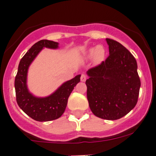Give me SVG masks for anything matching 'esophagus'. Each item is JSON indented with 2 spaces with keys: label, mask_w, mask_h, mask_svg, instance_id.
I'll return each mask as SVG.
<instances>
[{
  "label": "esophagus",
  "mask_w": 156,
  "mask_h": 156,
  "mask_svg": "<svg viewBox=\"0 0 156 156\" xmlns=\"http://www.w3.org/2000/svg\"><path fill=\"white\" fill-rule=\"evenodd\" d=\"M86 79H87V76H86L85 75H84V74H82L81 76V81H85Z\"/></svg>",
  "instance_id": "obj_1"
}]
</instances>
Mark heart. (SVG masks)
Listing matches in <instances>:
<instances>
[{
  "label": "heart",
  "instance_id": "1",
  "mask_svg": "<svg viewBox=\"0 0 156 156\" xmlns=\"http://www.w3.org/2000/svg\"><path fill=\"white\" fill-rule=\"evenodd\" d=\"M87 59L93 58V62L95 65H99L102 62L105 58V49L104 46L99 45L95 47L90 48L85 54Z\"/></svg>",
  "mask_w": 156,
  "mask_h": 156
}]
</instances>
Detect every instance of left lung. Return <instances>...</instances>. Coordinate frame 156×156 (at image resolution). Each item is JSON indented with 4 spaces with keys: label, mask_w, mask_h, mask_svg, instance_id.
Wrapping results in <instances>:
<instances>
[{
    "label": "left lung",
    "mask_w": 156,
    "mask_h": 156,
    "mask_svg": "<svg viewBox=\"0 0 156 156\" xmlns=\"http://www.w3.org/2000/svg\"><path fill=\"white\" fill-rule=\"evenodd\" d=\"M109 56L87 72V98L92 113L108 120L120 119L135 107L141 83L136 60L122 44L106 39Z\"/></svg>",
    "instance_id": "left-lung-1"
}]
</instances>
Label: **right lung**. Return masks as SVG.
I'll use <instances>...</instances> for the list:
<instances>
[{"mask_svg": "<svg viewBox=\"0 0 156 156\" xmlns=\"http://www.w3.org/2000/svg\"><path fill=\"white\" fill-rule=\"evenodd\" d=\"M44 47L58 49V43L43 40L35 43L20 62L15 77L16 99L19 107L32 119L40 122L50 121L59 118L68 104L69 95L80 81L81 75L63 83L54 93L45 98H37L29 91L27 85V72L32 62Z\"/></svg>", "mask_w": 156, "mask_h": 156, "instance_id": "add662e5", "label": "right lung"}]
</instances>
